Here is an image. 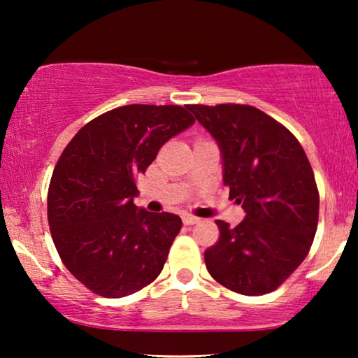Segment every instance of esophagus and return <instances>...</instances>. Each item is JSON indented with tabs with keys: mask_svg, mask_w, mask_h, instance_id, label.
<instances>
[{
	"mask_svg": "<svg viewBox=\"0 0 358 358\" xmlns=\"http://www.w3.org/2000/svg\"><path fill=\"white\" fill-rule=\"evenodd\" d=\"M182 222H184V224H195V223L200 222V218L194 217V215H190V213H184L182 215Z\"/></svg>",
	"mask_w": 358,
	"mask_h": 358,
	"instance_id": "esophagus-1",
	"label": "esophagus"
}]
</instances>
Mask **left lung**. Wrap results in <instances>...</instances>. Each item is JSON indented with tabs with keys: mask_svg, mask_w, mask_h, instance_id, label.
Instances as JSON below:
<instances>
[{
	"mask_svg": "<svg viewBox=\"0 0 358 358\" xmlns=\"http://www.w3.org/2000/svg\"><path fill=\"white\" fill-rule=\"evenodd\" d=\"M217 141L223 184L246 213L205 251L215 280L248 296L280 287L305 261L320 213L315 174L300 141L252 106H187Z\"/></svg>",
	"mask_w": 358,
	"mask_h": 358,
	"instance_id": "8db88e82",
	"label": "left lung"
}]
</instances>
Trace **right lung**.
Segmentation results:
<instances>
[{
	"instance_id": "right-lung-1",
	"label": "right lung",
	"mask_w": 358,
	"mask_h": 358,
	"mask_svg": "<svg viewBox=\"0 0 358 358\" xmlns=\"http://www.w3.org/2000/svg\"><path fill=\"white\" fill-rule=\"evenodd\" d=\"M194 122L180 106L117 107L63 150L48 187V224L65 267L91 292L131 295L163 271L182 222L136 207L135 179Z\"/></svg>"
}]
</instances>
